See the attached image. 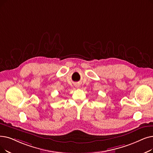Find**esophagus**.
<instances>
[{
	"label": "esophagus",
	"instance_id": "1",
	"mask_svg": "<svg viewBox=\"0 0 153 153\" xmlns=\"http://www.w3.org/2000/svg\"><path fill=\"white\" fill-rule=\"evenodd\" d=\"M77 88H78V86H77Z\"/></svg>",
	"mask_w": 153,
	"mask_h": 153
}]
</instances>
